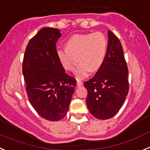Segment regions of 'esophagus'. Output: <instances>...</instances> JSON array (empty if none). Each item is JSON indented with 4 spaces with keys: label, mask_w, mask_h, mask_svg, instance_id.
<instances>
[{
    "label": "esophagus",
    "mask_w": 150,
    "mask_h": 150,
    "mask_svg": "<svg viewBox=\"0 0 150 150\" xmlns=\"http://www.w3.org/2000/svg\"><path fill=\"white\" fill-rule=\"evenodd\" d=\"M83 84V81L80 80H77V87H81Z\"/></svg>",
    "instance_id": "34e87169"
}]
</instances>
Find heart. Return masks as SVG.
<instances>
[{"label": "heart", "mask_w": 150, "mask_h": 150, "mask_svg": "<svg viewBox=\"0 0 150 150\" xmlns=\"http://www.w3.org/2000/svg\"><path fill=\"white\" fill-rule=\"evenodd\" d=\"M108 51V42L99 32L78 33L72 36L66 43V48L57 52L60 63L67 71H73L78 60L80 64L75 70L78 79H83L90 72L101 69L105 62Z\"/></svg>", "instance_id": "obj_1"}]
</instances>
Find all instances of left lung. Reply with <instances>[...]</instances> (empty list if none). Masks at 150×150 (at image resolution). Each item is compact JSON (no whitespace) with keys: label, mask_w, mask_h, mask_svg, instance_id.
Segmentation results:
<instances>
[{"label":"left lung","mask_w":150,"mask_h":150,"mask_svg":"<svg viewBox=\"0 0 150 150\" xmlns=\"http://www.w3.org/2000/svg\"><path fill=\"white\" fill-rule=\"evenodd\" d=\"M128 74L122 44L108 30L107 55L103 65L93 78L84 82L87 90V105L92 115L107 120L119 111L129 93Z\"/></svg>","instance_id":"left-lung-1"}]
</instances>
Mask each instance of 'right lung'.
<instances>
[{
  "label": "right lung",
  "mask_w": 150,
  "mask_h": 150,
  "mask_svg": "<svg viewBox=\"0 0 150 150\" xmlns=\"http://www.w3.org/2000/svg\"><path fill=\"white\" fill-rule=\"evenodd\" d=\"M58 29L43 28L30 40L22 72L28 99L42 118L58 121L65 117L76 85L66 73L57 54Z\"/></svg>",
  "instance_id": "add662e5"
}]
</instances>
